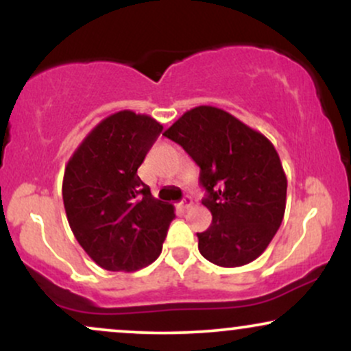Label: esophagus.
I'll return each mask as SVG.
<instances>
[{
  "instance_id": "esophagus-1",
  "label": "esophagus",
  "mask_w": 351,
  "mask_h": 351,
  "mask_svg": "<svg viewBox=\"0 0 351 351\" xmlns=\"http://www.w3.org/2000/svg\"><path fill=\"white\" fill-rule=\"evenodd\" d=\"M191 203H193V199H191V196H184V198L183 199H181L180 201V203H178V208L180 209H183V211H184V209H188L189 206H191Z\"/></svg>"
}]
</instances>
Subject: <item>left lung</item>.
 <instances>
[{"label": "left lung", "mask_w": 351, "mask_h": 351, "mask_svg": "<svg viewBox=\"0 0 351 351\" xmlns=\"http://www.w3.org/2000/svg\"><path fill=\"white\" fill-rule=\"evenodd\" d=\"M199 167L213 223L198 232L209 263L239 267L265 251L285 211L287 178L274 145L221 108L188 110L163 134Z\"/></svg>", "instance_id": "8db88e82"}]
</instances>
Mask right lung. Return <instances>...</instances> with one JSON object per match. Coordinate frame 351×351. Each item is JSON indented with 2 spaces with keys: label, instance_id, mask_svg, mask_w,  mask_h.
Listing matches in <instances>:
<instances>
[{
  "label": "right lung",
  "instance_id": "1",
  "mask_svg": "<svg viewBox=\"0 0 351 351\" xmlns=\"http://www.w3.org/2000/svg\"><path fill=\"white\" fill-rule=\"evenodd\" d=\"M162 130L152 117L117 112L84 138L64 171L69 226L106 271H138L162 252L175 211L136 175Z\"/></svg>",
  "mask_w": 351,
  "mask_h": 351
}]
</instances>
